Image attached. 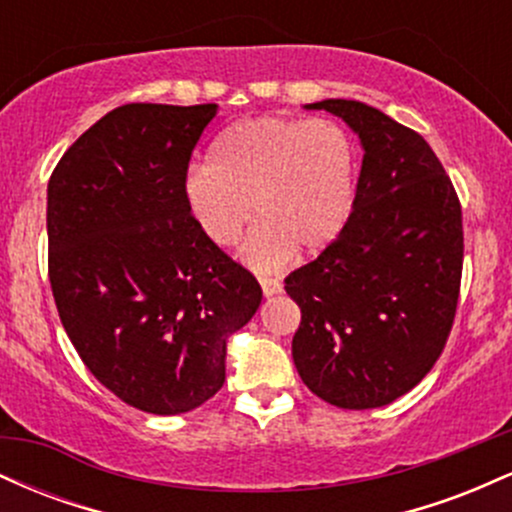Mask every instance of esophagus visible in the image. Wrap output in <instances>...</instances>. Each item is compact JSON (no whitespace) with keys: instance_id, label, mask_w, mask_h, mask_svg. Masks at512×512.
Returning a JSON list of instances; mask_svg holds the SVG:
<instances>
[{"instance_id":"obj_1","label":"esophagus","mask_w":512,"mask_h":512,"mask_svg":"<svg viewBox=\"0 0 512 512\" xmlns=\"http://www.w3.org/2000/svg\"><path fill=\"white\" fill-rule=\"evenodd\" d=\"M260 286H262V293L264 296H276V293H281V281L276 279V276H260Z\"/></svg>"}]
</instances>
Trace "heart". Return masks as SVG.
Here are the masks:
<instances>
[{
    "label": "heart",
    "mask_w": 512,
    "mask_h": 512,
    "mask_svg": "<svg viewBox=\"0 0 512 512\" xmlns=\"http://www.w3.org/2000/svg\"><path fill=\"white\" fill-rule=\"evenodd\" d=\"M356 195V146L334 120L255 117L214 142V163L185 175V202L211 243L233 245L260 216L240 257L269 272L301 245L317 252L342 231Z\"/></svg>",
    "instance_id": "1"
}]
</instances>
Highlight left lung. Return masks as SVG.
<instances>
[{
	"label": "left lung",
	"instance_id": "left-lung-1",
	"mask_svg": "<svg viewBox=\"0 0 512 512\" xmlns=\"http://www.w3.org/2000/svg\"><path fill=\"white\" fill-rule=\"evenodd\" d=\"M358 134L354 207L317 260L286 276L301 308L293 363L339 409L407 395L443 354L462 279V207L443 163L414 129L366 103L327 98Z\"/></svg>",
	"mask_w": 512,
	"mask_h": 512
}]
</instances>
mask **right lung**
<instances>
[{
    "instance_id": "right-lung-1",
    "label": "right lung",
    "mask_w": 512,
    "mask_h": 512,
    "mask_svg": "<svg viewBox=\"0 0 512 512\" xmlns=\"http://www.w3.org/2000/svg\"><path fill=\"white\" fill-rule=\"evenodd\" d=\"M216 103H127L64 151L48 182V274L76 354L129 407L197 409L262 289L197 226L185 175Z\"/></svg>"
}]
</instances>
